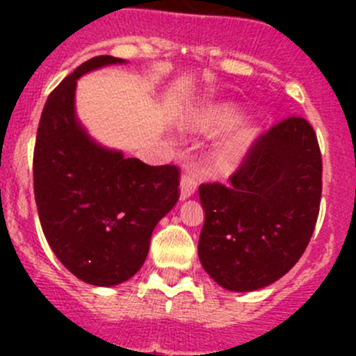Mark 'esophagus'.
I'll use <instances>...</instances> for the list:
<instances>
[{
	"mask_svg": "<svg viewBox=\"0 0 356 356\" xmlns=\"http://www.w3.org/2000/svg\"><path fill=\"white\" fill-rule=\"evenodd\" d=\"M196 186H198V181H196L195 175L184 174L181 177V200H188L195 195Z\"/></svg>",
	"mask_w": 356,
	"mask_h": 356,
	"instance_id": "1",
	"label": "esophagus"
}]
</instances>
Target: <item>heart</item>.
<instances>
[{
    "label": "heart",
    "instance_id": "heart-1",
    "mask_svg": "<svg viewBox=\"0 0 356 356\" xmlns=\"http://www.w3.org/2000/svg\"><path fill=\"white\" fill-rule=\"evenodd\" d=\"M241 106L232 102H218L186 113L182 118V127L191 132H198V134L215 136L228 131L236 123L241 122ZM260 132V124L254 120H246L236 126L215 145V163L220 167H232L241 161L251 149V146L254 145Z\"/></svg>",
    "mask_w": 356,
    "mask_h": 356
}]
</instances>
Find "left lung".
I'll return each mask as SVG.
<instances>
[{
	"label": "left lung",
	"instance_id": "8db88e82",
	"mask_svg": "<svg viewBox=\"0 0 356 356\" xmlns=\"http://www.w3.org/2000/svg\"><path fill=\"white\" fill-rule=\"evenodd\" d=\"M322 195L314 127L289 117L261 134L231 184L200 186L198 257L224 289L246 293L288 274L307 250Z\"/></svg>",
	"mask_w": 356,
	"mask_h": 356
}]
</instances>
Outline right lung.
Here are the masks:
<instances>
[{
	"instance_id": "right-lung-1",
	"label": "right lung",
	"mask_w": 356,
	"mask_h": 356,
	"mask_svg": "<svg viewBox=\"0 0 356 356\" xmlns=\"http://www.w3.org/2000/svg\"><path fill=\"white\" fill-rule=\"evenodd\" d=\"M125 60L95 56L48 96L34 148V196L46 241L81 281L117 286L148 257L158 222L179 200L175 165L143 163L96 143L75 115L77 79Z\"/></svg>"
}]
</instances>
